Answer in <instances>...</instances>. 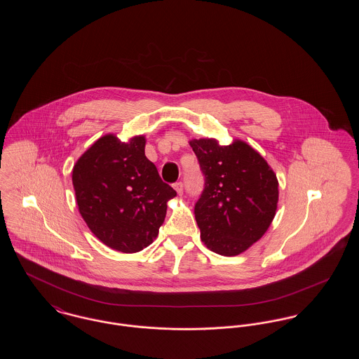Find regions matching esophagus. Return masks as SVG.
<instances>
[{"label": "esophagus", "mask_w": 359, "mask_h": 359, "mask_svg": "<svg viewBox=\"0 0 359 359\" xmlns=\"http://www.w3.org/2000/svg\"><path fill=\"white\" fill-rule=\"evenodd\" d=\"M173 188H175V191H176L179 195H182V194H183V183H182V182L175 183V184H173Z\"/></svg>", "instance_id": "esophagus-1"}]
</instances>
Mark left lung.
<instances>
[{"label":"left lung","instance_id":"obj_1","mask_svg":"<svg viewBox=\"0 0 359 359\" xmlns=\"http://www.w3.org/2000/svg\"><path fill=\"white\" fill-rule=\"evenodd\" d=\"M189 145L205 175V189L195 205L201 238L221 256H238L273 221L277 176L266 160L242 140L221 145L215 138H194Z\"/></svg>","mask_w":359,"mask_h":359}]
</instances>
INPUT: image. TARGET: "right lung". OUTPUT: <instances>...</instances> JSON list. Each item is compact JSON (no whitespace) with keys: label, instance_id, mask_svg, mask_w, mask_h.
<instances>
[{"label":"right lung","instance_id":"1","mask_svg":"<svg viewBox=\"0 0 359 359\" xmlns=\"http://www.w3.org/2000/svg\"><path fill=\"white\" fill-rule=\"evenodd\" d=\"M145 136L122 142L111 133L98 138L72 168L79 212L106 246L136 253L149 246L176 191L164 183L145 156Z\"/></svg>","mask_w":359,"mask_h":359}]
</instances>
